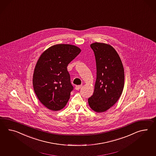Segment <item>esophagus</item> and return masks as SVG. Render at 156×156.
I'll return each instance as SVG.
<instances>
[{
  "mask_svg": "<svg viewBox=\"0 0 156 156\" xmlns=\"http://www.w3.org/2000/svg\"><path fill=\"white\" fill-rule=\"evenodd\" d=\"M81 87H82V86H81V85L76 86V90H79Z\"/></svg>",
  "mask_w": 156,
  "mask_h": 156,
  "instance_id": "1",
  "label": "esophagus"
}]
</instances>
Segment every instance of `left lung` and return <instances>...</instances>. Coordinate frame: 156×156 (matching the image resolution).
<instances>
[{"label": "left lung", "mask_w": 156, "mask_h": 156, "mask_svg": "<svg viewBox=\"0 0 156 156\" xmlns=\"http://www.w3.org/2000/svg\"><path fill=\"white\" fill-rule=\"evenodd\" d=\"M90 47L95 54L97 72L94 92L88 102L95 112H104L113 106L121 95L124 87V69L112 46L95 42Z\"/></svg>", "instance_id": "1"}]
</instances>
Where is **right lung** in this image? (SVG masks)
<instances>
[{"mask_svg": "<svg viewBox=\"0 0 156 156\" xmlns=\"http://www.w3.org/2000/svg\"><path fill=\"white\" fill-rule=\"evenodd\" d=\"M80 51L76 46L58 44L50 47L39 58L33 88L39 101L48 109L61 110L68 103L73 87L67 66Z\"/></svg>", "mask_w": 156, "mask_h": 156, "instance_id": "right-lung-1", "label": "right lung"}]
</instances>
